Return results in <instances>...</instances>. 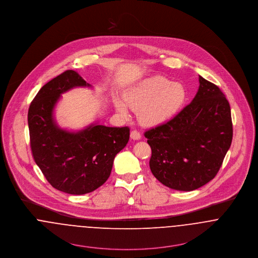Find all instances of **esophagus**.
<instances>
[{
    "mask_svg": "<svg viewBox=\"0 0 258 258\" xmlns=\"http://www.w3.org/2000/svg\"><path fill=\"white\" fill-rule=\"evenodd\" d=\"M131 137H132V139H134V140H138V139L141 138V135L137 132V130H134V131H132V133H131Z\"/></svg>",
    "mask_w": 258,
    "mask_h": 258,
    "instance_id": "34e87169",
    "label": "esophagus"
}]
</instances>
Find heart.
I'll list each match as a JSON object with an SVG mask.
<instances>
[{
	"label": "heart",
	"instance_id": "obj_1",
	"mask_svg": "<svg viewBox=\"0 0 258 258\" xmlns=\"http://www.w3.org/2000/svg\"><path fill=\"white\" fill-rule=\"evenodd\" d=\"M185 89L180 83L171 82L162 76L151 77L141 81L124 95V101L133 110H137L141 123L155 125L173 115L185 99ZM117 111L122 117L127 109L120 101H115Z\"/></svg>",
	"mask_w": 258,
	"mask_h": 258
}]
</instances>
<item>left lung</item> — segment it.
Instances as JSON below:
<instances>
[{"label":"left lung","mask_w":258,"mask_h":258,"mask_svg":"<svg viewBox=\"0 0 258 258\" xmlns=\"http://www.w3.org/2000/svg\"><path fill=\"white\" fill-rule=\"evenodd\" d=\"M190 104L145 132L153 175L168 188L193 191L217 174L232 142L231 109L220 89L199 76Z\"/></svg>","instance_id":"left-lung-1"}]
</instances>
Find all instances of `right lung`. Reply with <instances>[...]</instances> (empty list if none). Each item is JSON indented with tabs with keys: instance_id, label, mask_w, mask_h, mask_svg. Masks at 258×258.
Returning a JSON list of instances; mask_svg holds the SVG:
<instances>
[{
	"instance_id": "obj_1",
	"label": "right lung",
	"mask_w": 258,
	"mask_h": 258,
	"mask_svg": "<svg viewBox=\"0 0 258 258\" xmlns=\"http://www.w3.org/2000/svg\"><path fill=\"white\" fill-rule=\"evenodd\" d=\"M91 87L73 70L55 77L39 91L28 111L33 158L49 184L64 193L83 195L103 185L110 176L115 156L130 139V128L91 123L71 133L60 128L53 110L62 93Z\"/></svg>"
}]
</instances>
